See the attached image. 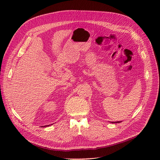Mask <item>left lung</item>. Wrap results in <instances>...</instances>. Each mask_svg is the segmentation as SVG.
Segmentation results:
<instances>
[{
    "instance_id": "obj_1",
    "label": "left lung",
    "mask_w": 160,
    "mask_h": 160,
    "mask_svg": "<svg viewBox=\"0 0 160 160\" xmlns=\"http://www.w3.org/2000/svg\"><path fill=\"white\" fill-rule=\"evenodd\" d=\"M122 121H117V122H111L112 123H118V122H121Z\"/></svg>"
}]
</instances>
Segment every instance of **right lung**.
Listing matches in <instances>:
<instances>
[{"label":"right lung","mask_w":160,"mask_h":160,"mask_svg":"<svg viewBox=\"0 0 160 160\" xmlns=\"http://www.w3.org/2000/svg\"><path fill=\"white\" fill-rule=\"evenodd\" d=\"M47 126H49V125H47ZM47 126H45V127H47Z\"/></svg>","instance_id":"1"}]
</instances>
